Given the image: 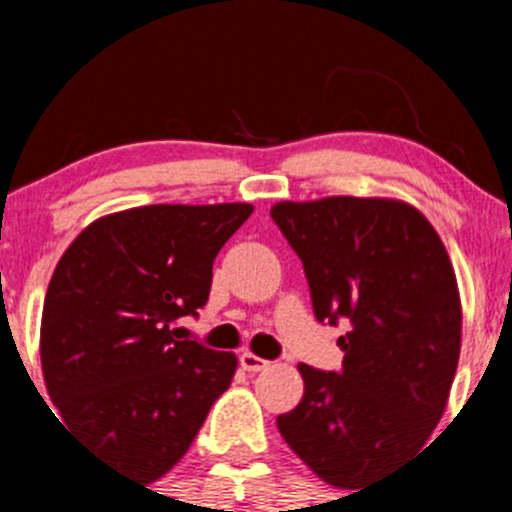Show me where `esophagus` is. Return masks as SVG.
<instances>
[{"label": "esophagus", "mask_w": 512, "mask_h": 512, "mask_svg": "<svg viewBox=\"0 0 512 512\" xmlns=\"http://www.w3.org/2000/svg\"><path fill=\"white\" fill-rule=\"evenodd\" d=\"M267 364H270V361L260 359V356H255L252 352H242V354H240V366H242V369H245V371H252V374H255V371L267 369Z\"/></svg>", "instance_id": "1"}]
</instances>
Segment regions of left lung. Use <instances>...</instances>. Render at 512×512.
I'll list each match as a JSON object with an SVG mask.
<instances>
[{
    "label": "left lung",
    "mask_w": 512,
    "mask_h": 512,
    "mask_svg": "<svg viewBox=\"0 0 512 512\" xmlns=\"http://www.w3.org/2000/svg\"><path fill=\"white\" fill-rule=\"evenodd\" d=\"M270 215L302 260L314 317L349 327L342 369L299 364L304 396L277 428L319 478L356 490L416 456L441 421L461 354L456 272L401 200L337 195Z\"/></svg>",
    "instance_id": "left-lung-1"
}]
</instances>
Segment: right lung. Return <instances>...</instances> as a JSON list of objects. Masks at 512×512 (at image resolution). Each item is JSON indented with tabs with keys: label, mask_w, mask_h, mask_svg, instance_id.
<instances>
[{
	"label": "right lung",
	"mask_w": 512,
	"mask_h": 512,
	"mask_svg": "<svg viewBox=\"0 0 512 512\" xmlns=\"http://www.w3.org/2000/svg\"><path fill=\"white\" fill-rule=\"evenodd\" d=\"M252 205H146L96 220L61 255L41 312L46 391L98 461L153 483L188 453L235 354L180 339Z\"/></svg>",
	"instance_id": "add662e5"
}]
</instances>
